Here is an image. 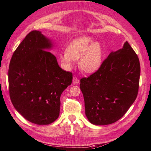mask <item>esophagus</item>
Returning <instances> with one entry per match:
<instances>
[{"mask_svg":"<svg viewBox=\"0 0 151 151\" xmlns=\"http://www.w3.org/2000/svg\"><path fill=\"white\" fill-rule=\"evenodd\" d=\"M79 83V79L76 78V77H73V84H78Z\"/></svg>","mask_w":151,"mask_h":151,"instance_id":"esophagus-1","label":"esophagus"}]
</instances>
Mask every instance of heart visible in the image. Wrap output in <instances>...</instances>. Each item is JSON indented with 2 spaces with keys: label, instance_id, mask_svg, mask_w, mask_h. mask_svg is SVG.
<instances>
[{
  "label": "heart",
  "instance_id": "heart-1",
  "mask_svg": "<svg viewBox=\"0 0 151 151\" xmlns=\"http://www.w3.org/2000/svg\"><path fill=\"white\" fill-rule=\"evenodd\" d=\"M104 51L102 45L93 41L89 36L78 37L71 41L66 50L58 55V60L66 69L73 66L74 60L79 59V67L85 73L96 72L101 67L103 60Z\"/></svg>",
  "mask_w": 151,
  "mask_h": 151
}]
</instances>
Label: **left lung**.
Returning <instances> with one entry per match:
<instances>
[{
  "instance_id": "1",
  "label": "left lung",
  "mask_w": 151,
  "mask_h": 151,
  "mask_svg": "<svg viewBox=\"0 0 151 151\" xmlns=\"http://www.w3.org/2000/svg\"><path fill=\"white\" fill-rule=\"evenodd\" d=\"M140 72L138 56L126 41L122 49L110 52L96 72L81 79L90 123L104 126L120 120L137 97Z\"/></svg>"
}]
</instances>
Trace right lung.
I'll use <instances>...</instances> for the list:
<instances>
[{
	"label": "right lung",
	"instance_id": "1",
	"mask_svg": "<svg viewBox=\"0 0 151 151\" xmlns=\"http://www.w3.org/2000/svg\"><path fill=\"white\" fill-rule=\"evenodd\" d=\"M55 45L39 31H32L14 51L8 70L11 101L27 120L48 125L58 118L60 96L71 85L72 73L59 66L49 51Z\"/></svg>",
	"mask_w": 151,
	"mask_h": 151
}]
</instances>
